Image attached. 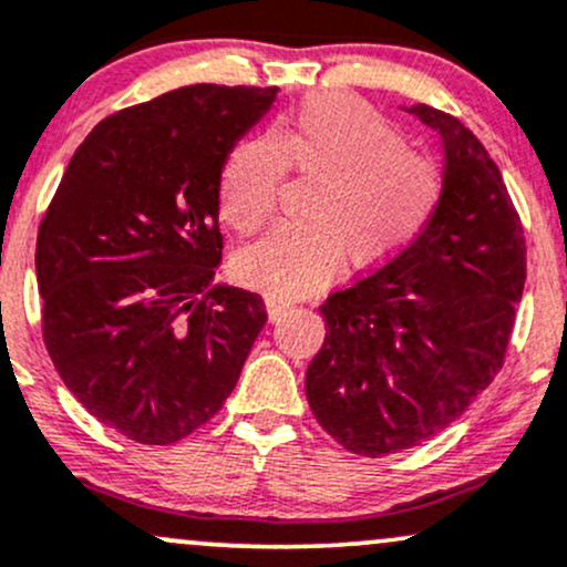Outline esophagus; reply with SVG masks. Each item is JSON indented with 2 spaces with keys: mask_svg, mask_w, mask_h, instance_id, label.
I'll list each match as a JSON object with an SVG mask.
<instances>
[{
  "mask_svg": "<svg viewBox=\"0 0 567 567\" xmlns=\"http://www.w3.org/2000/svg\"><path fill=\"white\" fill-rule=\"evenodd\" d=\"M290 309L288 301H279V298H266V312H269V320L277 322L279 317Z\"/></svg>",
  "mask_w": 567,
  "mask_h": 567,
  "instance_id": "obj_1",
  "label": "esophagus"
}]
</instances>
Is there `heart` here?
<instances>
[{
    "instance_id": "heart-1",
    "label": "heart",
    "mask_w": 567,
    "mask_h": 567,
    "mask_svg": "<svg viewBox=\"0 0 567 567\" xmlns=\"http://www.w3.org/2000/svg\"><path fill=\"white\" fill-rule=\"evenodd\" d=\"M285 169L312 177L303 226H279L236 255V277L274 296L312 293L339 271L344 250L360 269L406 250L427 228L444 179L427 155L341 93L312 96L271 136H247L220 174V215L252 234L269 220Z\"/></svg>"
}]
</instances>
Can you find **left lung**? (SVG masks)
<instances>
[{
	"label": "left lung",
	"instance_id": "left-lung-1",
	"mask_svg": "<svg viewBox=\"0 0 567 567\" xmlns=\"http://www.w3.org/2000/svg\"><path fill=\"white\" fill-rule=\"evenodd\" d=\"M444 142V196L416 241L320 307L307 401L344 450L384 457L450 427L506 358L525 231L501 169L455 115L409 107Z\"/></svg>",
	"mask_w": 567,
	"mask_h": 567
}]
</instances>
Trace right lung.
<instances>
[{
  "label": "right lung",
  "mask_w": 567,
  "mask_h": 567,
  "mask_svg": "<svg viewBox=\"0 0 567 567\" xmlns=\"http://www.w3.org/2000/svg\"><path fill=\"white\" fill-rule=\"evenodd\" d=\"M277 89L198 83L104 117L37 234L42 339L89 412L166 446L213 420L266 326L264 298L215 285L220 174Z\"/></svg>",
  "instance_id": "1"
}]
</instances>
